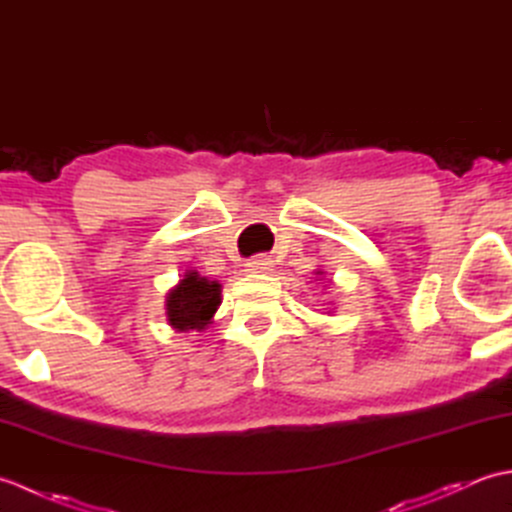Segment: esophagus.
I'll return each mask as SVG.
<instances>
[{
	"instance_id": "esophagus-1",
	"label": "esophagus",
	"mask_w": 512,
	"mask_h": 512,
	"mask_svg": "<svg viewBox=\"0 0 512 512\" xmlns=\"http://www.w3.org/2000/svg\"><path fill=\"white\" fill-rule=\"evenodd\" d=\"M268 270H273V259L266 257V255H257V257L248 259V262H246V273H250V275L268 273Z\"/></svg>"
}]
</instances>
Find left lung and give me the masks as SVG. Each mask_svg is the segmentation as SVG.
<instances>
[{
	"label": "left lung",
	"mask_w": 512,
	"mask_h": 512,
	"mask_svg": "<svg viewBox=\"0 0 512 512\" xmlns=\"http://www.w3.org/2000/svg\"><path fill=\"white\" fill-rule=\"evenodd\" d=\"M317 275H323V270H317Z\"/></svg>",
	"instance_id": "8db88e82"
}]
</instances>
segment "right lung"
<instances>
[{
	"mask_svg": "<svg viewBox=\"0 0 512 512\" xmlns=\"http://www.w3.org/2000/svg\"><path fill=\"white\" fill-rule=\"evenodd\" d=\"M220 292L222 286L217 281L202 277L195 270L184 273L167 292L165 310L167 321L176 332H202L209 328L213 314L220 306Z\"/></svg>",
	"mask_w": 512,
	"mask_h": 512,
	"instance_id": "right-lung-1",
	"label": "right lung"
}]
</instances>
